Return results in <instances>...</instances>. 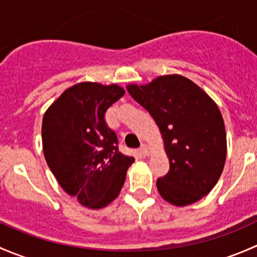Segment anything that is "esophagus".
Segmentation results:
<instances>
[{
	"label": "esophagus",
	"instance_id": "esophagus-1",
	"mask_svg": "<svg viewBox=\"0 0 257 257\" xmlns=\"http://www.w3.org/2000/svg\"><path fill=\"white\" fill-rule=\"evenodd\" d=\"M139 152H141V154L143 155V157H147V155H149V147H148L147 144H143L141 147V149H139Z\"/></svg>",
	"mask_w": 257,
	"mask_h": 257
}]
</instances>
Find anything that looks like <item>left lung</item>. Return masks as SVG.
<instances>
[{
  "label": "left lung",
  "instance_id": "1",
  "mask_svg": "<svg viewBox=\"0 0 257 257\" xmlns=\"http://www.w3.org/2000/svg\"><path fill=\"white\" fill-rule=\"evenodd\" d=\"M129 94L159 126L169 172L157 180L168 203H196L216 185L226 159V133L216 103L199 85L179 74L129 84Z\"/></svg>",
  "mask_w": 257,
  "mask_h": 257
}]
</instances>
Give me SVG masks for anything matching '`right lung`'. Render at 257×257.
I'll use <instances>...</instances> for the list:
<instances>
[{"instance_id": "obj_1", "label": "right lung", "mask_w": 257, "mask_h": 257, "mask_svg": "<svg viewBox=\"0 0 257 257\" xmlns=\"http://www.w3.org/2000/svg\"><path fill=\"white\" fill-rule=\"evenodd\" d=\"M125 90L116 84L83 82L68 88L42 121L46 162L59 185L83 206L102 209L120 193L133 157L119 152L105 112Z\"/></svg>"}]
</instances>
